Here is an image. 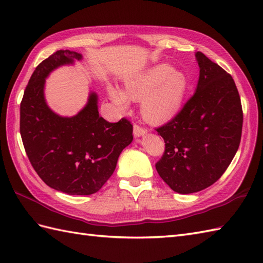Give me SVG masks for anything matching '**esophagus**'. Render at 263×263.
I'll return each instance as SVG.
<instances>
[{
    "label": "esophagus",
    "instance_id": "34e87169",
    "mask_svg": "<svg viewBox=\"0 0 263 263\" xmlns=\"http://www.w3.org/2000/svg\"><path fill=\"white\" fill-rule=\"evenodd\" d=\"M146 133H147L146 128H143V127L139 126V125L133 126V135H135L136 138H140V137L146 135Z\"/></svg>",
    "mask_w": 263,
    "mask_h": 263
}]
</instances>
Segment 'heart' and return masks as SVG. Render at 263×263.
<instances>
[{"instance_id":"1","label":"heart","mask_w":263,"mask_h":263,"mask_svg":"<svg viewBox=\"0 0 263 263\" xmlns=\"http://www.w3.org/2000/svg\"><path fill=\"white\" fill-rule=\"evenodd\" d=\"M186 91V76L164 63L127 78L124 91L108 87L111 100L122 110L128 107V99L142 100L141 113L144 120L156 125L165 124L180 113Z\"/></svg>"}]
</instances>
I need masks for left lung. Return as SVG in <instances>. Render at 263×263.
<instances>
[{"instance_id": "8db88e82", "label": "left lung", "mask_w": 263, "mask_h": 263, "mask_svg": "<svg viewBox=\"0 0 263 263\" xmlns=\"http://www.w3.org/2000/svg\"><path fill=\"white\" fill-rule=\"evenodd\" d=\"M197 89L182 110L157 128L165 153L156 164L159 176L173 191L199 192L224 174L242 136L243 111L231 74L201 52Z\"/></svg>"}]
</instances>
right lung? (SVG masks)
I'll list each match as a JSON object with an SVG mask.
<instances>
[{"instance_id": "obj_1", "label": "right lung", "mask_w": 263, "mask_h": 263, "mask_svg": "<svg viewBox=\"0 0 263 263\" xmlns=\"http://www.w3.org/2000/svg\"><path fill=\"white\" fill-rule=\"evenodd\" d=\"M80 60V53L61 49L37 66L20 104V135L33 170L49 187L89 195L114 173L122 150L133 140V126L125 119L109 123L99 116L93 91L85 107L71 117L49 108L44 95L46 78Z\"/></svg>"}]
</instances>
